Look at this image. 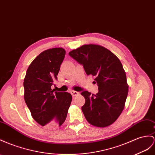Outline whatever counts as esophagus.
I'll return each mask as SVG.
<instances>
[{"label":"esophagus","instance_id":"esophagus-1","mask_svg":"<svg viewBox=\"0 0 155 155\" xmlns=\"http://www.w3.org/2000/svg\"><path fill=\"white\" fill-rule=\"evenodd\" d=\"M71 95H72V96H73V97H74V96H78V95L79 94V93L78 92H76V91H74V90H72L71 92Z\"/></svg>","mask_w":155,"mask_h":155}]
</instances>
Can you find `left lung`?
Returning a JSON list of instances; mask_svg holds the SVG:
<instances>
[{
  "instance_id": "obj_1",
  "label": "left lung",
  "mask_w": 155,
  "mask_h": 155,
  "mask_svg": "<svg viewBox=\"0 0 155 155\" xmlns=\"http://www.w3.org/2000/svg\"><path fill=\"white\" fill-rule=\"evenodd\" d=\"M83 65L87 75L94 77L99 91L91 94L81 93L85 98L82 107L84 115L90 124L105 128L115 122L124 108L128 85L124 69L119 59L106 48L90 44L69 53Z\"/></svg>"
}]
</instances>
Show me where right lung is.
I'll return each mask as SVG.
<instances>
[{
	"label": "right lung",
	"instance_id": "1",
	"mask_svg": "<svg viewBox=\"0 0 155 155\" xmlns=\"http://www.w3.org/2000/svg\"><path fill=\"white\" fill-rule=\"evenodd\" d=\"M63 48L43 51L31 62L23 82L24 100L34 120L41 126H61L72 101L68 92H55L51 86L58 80L60 65L65 58Z\"/></svg>",
	"mask_w": 155,
	"mask_h": 155
}]
</instances>
